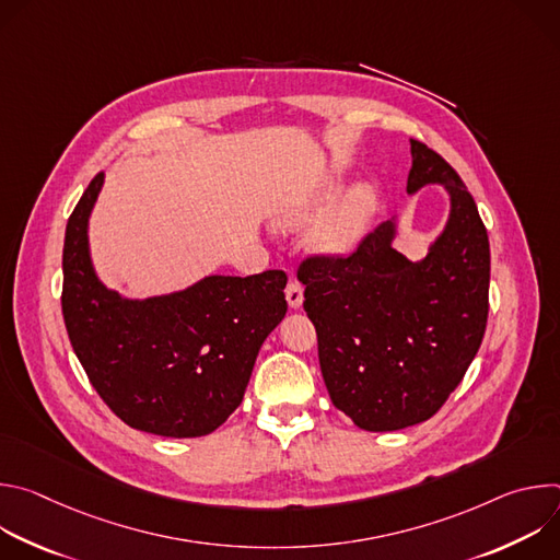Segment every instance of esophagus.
I'll use <instances>...</instances> for the list:
<instances>
[{"instance_id": "34e87169", "label": "esophagus", "mask_w": 560, "mask_h": 560, "mask_svg": "<svg viewBox=\"0 0 560 560\" xmlns=\"http://www.w3.org/2000/svg\"><path fill=\"white\" fill-rule=\"evenodd\" d=\"M285 299H288L290 307H294V310L301 307V303H303V285L299 281L290 279V283L285 288Z\"/></svg>"}]
</instances>
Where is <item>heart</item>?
<instances>
[{
	"label": "heart",
	"instance_id": "1",
	"mask_svg": "<svg viewBox=\"0 0 560 560\" xmlns=\"http://www.w3.org/2000/svg\"><path fill=\"white\" fill-rule=\"evenodd\" d=\"M335 186H326L322 192L307 195L303 199L290 201L275 214L277 228H296L307 221L316 210H322ZM378 210V192L372 184H357L350 188L310 232V244L316 253L326 257H346L359 244L368 225Z\"/></svg>",
	"mask_w": 560,
	"mask_h": 560
}]
</instances>
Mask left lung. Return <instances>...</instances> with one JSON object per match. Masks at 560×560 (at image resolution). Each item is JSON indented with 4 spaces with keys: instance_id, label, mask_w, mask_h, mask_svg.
<instances>
[{
    "instance_id": "left-lung-1",
    "label": "left lung",
    "mask_w": 560,
    "mask_h": 560,
    "mask_svg": "<svg viewBox=\"0 0 560 560\" xmlns=\"http://www.w3.org/2000/svg\"><path fill=\"white\" fill-rule=\"evenodd\" d=\"M410 145L408 195L441 186L450 201L428 255L412 261L392 246L398 234L392 217L348 259H305L299 268L332 404L368 432L434 417L481 348L488 324L486 225L445 159L417 139Z\"/></svg>"
}]
</instances>
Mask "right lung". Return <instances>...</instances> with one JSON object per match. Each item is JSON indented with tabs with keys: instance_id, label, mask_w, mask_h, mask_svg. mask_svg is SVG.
Instances as JSON below:
<instances>
[{
	"instance_id": "obj_1",
	"label": "right lung",
	"mask_w": 560,
	"mask_h": 560,
	"mask_svg": "<svg viewBox=\"0 0 560 560\" xmlns=\"http://www.w3.org/2000/svg\"><path fill=\"white\" fill-rule=\"evenodd\" d=\"M102 186L104 173L66 225L61 310L72 350L126 425L206 436L242 404L257 354L285 316L288 277L208 275L168 294L124 296L100 279L91 257L89 223Z\"/></svg>"
}]
</instances>
